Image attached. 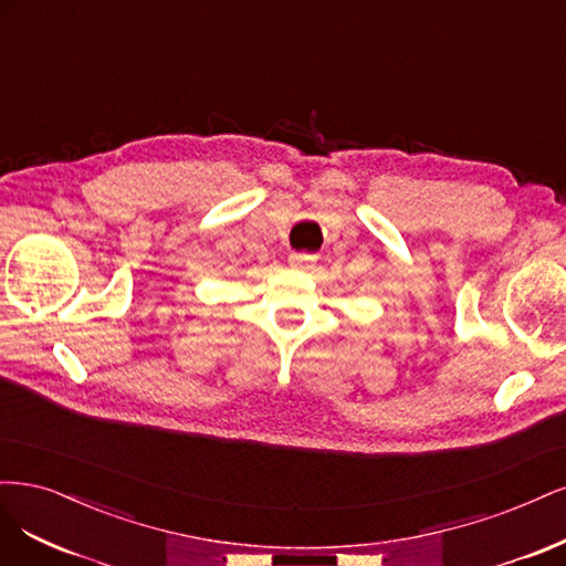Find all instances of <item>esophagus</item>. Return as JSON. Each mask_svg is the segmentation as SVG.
I'll return each instance as SVG.
<instances>
[{
  "instance_id": "1",
  "label": "esophagus",
  "mask_w": 566,
  "mask_h": 566,
  "mask_svg": "<svg viewBox=\"0 0 566 566\" xmlns=\"http://www.w3.org/2000/svg\"><path fill=\"white\" fill-rule=\"evenodd\" d=\"M315 261H317V256H313V253H291L289 256V263L294 268H303V265L315 263Z\"/></svg>"
}]
</instances>
